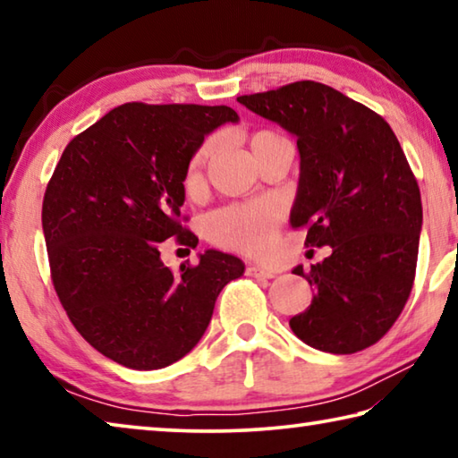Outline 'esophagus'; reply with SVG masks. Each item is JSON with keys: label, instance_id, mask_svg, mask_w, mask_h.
Masks as SVG:
<instances>
[{"label": "esophagus", "instance_id": "obj_1", "mask_svg": "<svg viewBox=\"0 0 458 458\" xmlns=\"http://www.w3.org/2000/svg\"><path fill=\"white\" fill-rule=\"evenodd\" d=\"M246 275L248 276H254V278H273L275 276V270L262 268L259 265H248L246 267Z\"/></svg>", "mask_w": 458, "mask_h": 458}]
</instances>
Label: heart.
Segmentation results:
<instances>
[{
  "instance_id": "obj_1",
  "label": "heart",
  "mask_w": 458,
  "mask_h": 458,
  "mask_svg": "<svg viewBox=\"0 0 458 458\" xmlns=\"http://www.w3.org/2000/svg\"><path fill=\"white\" fill-rule=\"evenodd\" d=\"M275 135L276 133H273V131H259V133L252 135L250 147L254 149V147L268 141ZM212 149L214 141H206L193 155L188 174L190 180H196L199 175ZM278 220H281V208H278L276 201L262 199L252 201V204L230 206L208 218V234L214 242L222 246L236 248V250L244 252H262L273 242Z\"/></svg>"
}]
</instances>
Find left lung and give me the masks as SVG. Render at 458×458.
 <instances>
[{"label":"left lung","instance_id":"1","mask_svg":"<svg viewBox=\"0 0 458 458\" xmlns=\"http://www.w3.org/2000/svg\"><path fill=\"white\" fill-rule=\"evenodd\" d=\"M297 137L299 185L291 226L307 246H331L307 275L315 289L289 321L315 350L355 353L374 345L412 291L422 201L390 125L371 108L315 81L238 97ZM305 276L303 265L293 268Z\"/></svg>","mask_w":458,"mask_h":458}]
</instances>
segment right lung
Returning <instances> with one entry per match:
<instances>
[{
	"instance_id": "right-lung-1",
	"label": "right lung",
	"mask_w": 458,
	"mask_h": 458,
	"mask_svg": "<svg viewBox=\"0 0 458 458\" xmlns=\"http://www.w3.org/2000/svg\"><path fill=\"white\" fill-rule=\"evenodd\" d=\"M240 117L230 106L127 103L76 135L62 153L42 206L54 289L76 331L108 360L159 369L190 353L216 299L244 275L220 250L169 270L164 240L198 246L177 222L190 161Z\"/></svg>"
}]
</instances>
